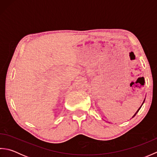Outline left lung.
Here are the masks:
<instances>
[{
    "mask_svg": "<svg viewBox=\"0 0 157 157\" xmlns=\"http://www.w3.org/2000/svg\"><path fill=\"white\" fill-rule=\"evenodd\" d=\"M144 101H145V99L144 100V101H143V102H142V105H141V106H140V108H139V109H138V111H136V113H135V114L134 115V116H133V117H132V118H133V117H134V116H135V115H136V114H137V113H138V112L139 111V110H140V108L142 107V105H143V104H144Z\"/></svg>",
    "mask_w": 157,
    "mask_h": 157,
    "instance_id": "1",
    "label": "left lung"
}]
</instances>
